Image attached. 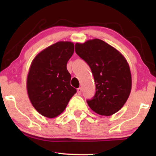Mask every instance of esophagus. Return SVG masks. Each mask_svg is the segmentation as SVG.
Returning <instances> with one entry per match:
<instances>
[{
  "label": "esophagus",
  "mask_w": 156,
  "mask_h": 156,
  "mask_svg": "<svg viewBox=\"0 0 156 156\" xmlns=\"http://www.w3.org/2000/svg\"><path fill=\"white\" fill-rule=\"evenodd\" d=\"M81 92H82V89L81 88H78V89H77V93H78V94L80 95V94H81Z\"/></svg>",
  "instance_id": "34e87169"
}]
</instances>
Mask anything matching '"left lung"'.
<instances>
[{
  "mask_svg": "<svg viewBox=\"0 0 156 156\" xmlns=\"http://www.w3.org/2000/svg\"><path fill=\"white\" fill-rule=\"evenodd\" d=\"M76 52L91 68L96 85L93 99L87 101L93 112L111 116L129 98L132 79L129 64L119 51L99 39L76 44Z\"/></svg>",
  "mask_w": 156,
  "mask_h": 156,
  "instance_id": "left-lung-1",
  "label": "left lung"
}]
</instances>
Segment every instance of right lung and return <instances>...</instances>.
Here are the masks:
<instances>
[{
    "label": "right lung",
    "mask_w": 156,
    "mask_h": 156,
    "mask_svg": "<svg viewBox=\"0 0 156 156\" xmlns=\"http://www.w3.org/2000/svg\"><path fill=\"white\" fill-rule=\"evenodd\" d=\"M73 53V42L61 41L44 48L32 61L27 92L34 108L44 117L54 118L62 114L76 93L67 69Z\"/></svg>",
    "instance_id": "1"
}]
</instances>
